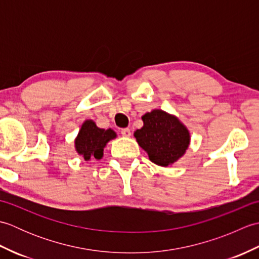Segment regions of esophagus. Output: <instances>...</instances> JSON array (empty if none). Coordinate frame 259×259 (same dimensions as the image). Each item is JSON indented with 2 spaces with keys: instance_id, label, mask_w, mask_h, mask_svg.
<instances>
[{
  "instance_id": "obj_1",
  "label": "esophagus",
  "mask_w": 259,
  "mask_h": 259,
  "mask_svg": "<svg viewBox=\"0 0 259 259\" xmlns=\"http://www.w3.org/2000/svg\"><path fill=\"white\" fill-rule=\"evenodd\" d=\"M120 134L122 135L123 137H130L131 136V130L129 128H123V129H121Z\"/></svg>"
}]
</instances>
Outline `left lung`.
Instances as JSON below:
<instances>
[{
    "label": "left lung",
    "instance_id": "obj_1",
    "mask_svg": "<svg viewBox=\"0 0 259 259\" xmlns=\"http://www.w3.org/2000/svg\"><path fill=\"white\" fill-rule=\"evenodd\" d=\"M142 121L144 126L134 135L152 162L167 167L184 155L190 137L177 118L161 110H153L146 113Z\"/></svg>",
    "mask_w": 259,
    "mask_h": 259
}]
</instances>
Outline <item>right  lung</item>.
Wrapping results in <instances>:
<instances>
[{
    "mask_svg": "<svg viewBox=\"0 0 259 259\" xmlns=\"http://www.w3.org/2000/svg\"><path fill=\"white\" fill-rule=\"evenodd\" d=\"M115 138V133L111 129L104 130L98 128L92 120H87L75 139V149L79 155L89 160L91 157L101 159L103 148L107 142Z\"/></svg>",
    "mask_w": 259,
    "mask_h": 259,
    "instance_id": "1",
    "label": "right lung"
}]
</instances>
